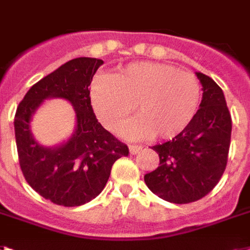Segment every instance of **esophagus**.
Instances as JSON below:
<instances>
[{
	"mask_svg": "<svg viewBox=\"0 0 250 250\" xmlns=\"http://www.w3.org/2000/svg\"><path fill=\"white\" fill-rule=\"evenodd\" d=\"M128 149H129V153L133 155V154H136L137 151H140V150H141V146H140V145H129Z\"/></svg>",
	"mask_w": 250,
	"mask_h": 250,
	"instance_id": "obj_1",
	"label": "esophagus"
}]
</instances>
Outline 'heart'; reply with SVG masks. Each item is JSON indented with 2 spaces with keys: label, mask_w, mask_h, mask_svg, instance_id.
Segmentation results:
<instances>
[{
  "label": "heart",
  "mask_w": 250,
  "mask_h": 250,
  "mask_svg": "<svg viewBox=\"0 0 250 250\" xmlns=\"http://www.w3.org/2000/svg\"><path fill=\"white\" fill-rule=\"evenodd\" d=\"M202 87L192 73L160 62H132L114 76H99L91 100L101 123L117 131L135 105L136 117L122 128L129 139H171L194 118Z\"/></svg>",
  "instance_id": "b5f03b06"
}]
</instances>
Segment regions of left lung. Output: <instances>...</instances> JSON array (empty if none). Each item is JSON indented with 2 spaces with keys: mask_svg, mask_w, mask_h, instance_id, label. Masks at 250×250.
I'll use <instances>...</instances> for the list:
<instances>
[{
  "mask_svg": "<svg viewBox=\"0 0 250 250\" xmlns=\"http://www.w3.org/2000/svg\"><path fill=\"white\" fill-rule=\"evenodd\" d=\"M195 74L203 86L199 110L171 141L151 147L159 166L144 177L155 195L176 204L196 202L212 191L226 169L230 149L232 123L224 92L210 77Z\"/></svg>",
  "mask_w": 250,
  "mask_h": 250,
  "instance_id": "1",
  "label": "left lung"
}]
</instances>
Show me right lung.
<instances>
[{
    "label": "right lung",
    "instance_id": "obj_1",
    "mask_svg": "<svg viewBox=\"0 0 250 250\" xmlns=\"http://www.w3.org/2000/svg\"><path fill=\"white\" fill-rule=\"evenodd\" d=\"M103 64L95 58L73 59L30 87L16 109L14 127L21 172L34 191L58 206L78 207L96 198L115 160L129 153L127 145L99 123L91 105V81ZM52 97L73 105L77 125L66 143L46 148L34 140L30 121Z\"/></svg>",
    "mask_w": 250,
    "mask_h": 250
}]
</instances>
